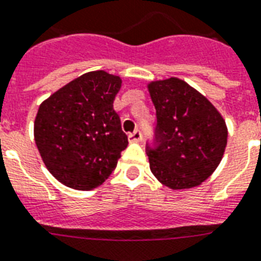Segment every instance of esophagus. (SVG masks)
I'll list each match as a JSON object with an SVG mask.
<instances>
[{"label": "esophagus", "mask_w": 261, "mask_h": 261, "mask_svg": "<svg viewBox=\"0 0 261 261\" xmlns=\"http://www.w3.org/2000/svg\"><path fill=\"white\" fill-rule=\"evenodd\" d=\"M128 139L130 143H139L141 140V132L140 130H135V132L129 135Z\"/></svg>", "instance_id": "obj_1"}]
</instances>
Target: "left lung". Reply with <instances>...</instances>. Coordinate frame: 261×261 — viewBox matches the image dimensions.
Here are the masks:
<instances>
[{"instance_id": "obj_1", "label": "left lung", "mask_w": 261, "mask_h": 261, "mask_svg": "<svg viewBox=\"0 0 261 261\" xmlns=\"http://www.w3.org/2000/svg\"><path fill=\"white\" fill-rule=\"evenodd\" d=\"M147 89L156 109L159 141L158 149H148L152 174L171 190L199 186L224 158L228 126L222 114L183 79L151 81Z\"/></svg>"}]
</instances>
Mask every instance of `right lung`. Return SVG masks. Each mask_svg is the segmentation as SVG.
I'll use <instances>...</instances> for the list:
<instances>
[{
  "label": "right lung",
  "instance_id": "add662e5",
  "mask_svg": "<svg viewBox=\"0 0 261 261\" xmlns=\"http://www.w3.org/2000/svg\"><path fill=\"white\" fill-rule=\"evenodd\" d=\"M122 79L103 70L75 78L39 106L33 135L47 170L62 185L89 191L113 172L128 145L114 112Z\"/></svg>",
  "mask_w": 261,
  "mask_h": 261
}]
</instances>
